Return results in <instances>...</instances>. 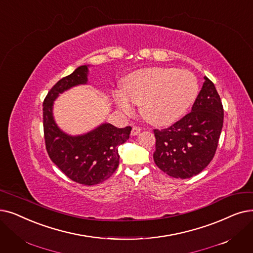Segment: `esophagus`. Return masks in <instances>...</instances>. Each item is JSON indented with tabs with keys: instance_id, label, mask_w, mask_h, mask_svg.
<instances>
[{
	"instance_id": "esophagus-1",
	"label": "esophagus",
	"mask_w": 253,
	"mask_h": 253,
	"mask_svg": "<svg viewBox=\"0 0 253 253\" xmlns=\"http://www.w3.org/2000/svg\"><path fill=\"white\" fill-rule=\"evenodd\" d=\"M140 128L139 127H133L132 128V130H131V135H133V136H135V135H137L139 132H140Z\"/></svg>"
}]
</instances>
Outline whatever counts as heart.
<instances>
[{"instance_id": "1", "label": "heart", "mask_w": 253, "mask_h": 253, "mask_svg": "<svg viewBox=\"0 0 253 253\" xmlns=\"http://www.w3.org/2000/svg\"><path fill=\"white\" fill-rule=\"evenodd\" d=\"M123 90L116 94L121 111L131 114L134 103L141 104L144 119L161 126L175 122L188 111L199 92V84L188 70L151 67L129 74Z\"/></svg>"}]
</instances>
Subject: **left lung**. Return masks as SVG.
Returning <instances> with one entry per match:
<instances>
[{"label": "left lung", "instance_id": "1", "mask_svg": "<svg viewBox=\"0 0 253 253\" xmlns=\"http://www.w3.org/2000/svg\"><path fill=\"white\" fill-rule=\"evenodd\" d=\"M189 114L167 129L154 130L156 166L172 178L188 179L213 159L223 126V106L207 76Z\"/></svg>", "mask_w": 253, "mask_h": 253}]
</instances>
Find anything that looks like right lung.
<instances>
[{"label": "right lung", "mask_w": 253, "mask_h": 253, "mask_svg": "<svg viewBox=\"0 0 253 253\" xmlns=\"http://www.w3.org/2000/svg\"><path fill=\"white\" fill-rule=\"evenodd\" d=\"M89 65H83L54 84L43 102V128L51 161L72 181L96 185L107 180L119 166V146L129 138L131 127L103 123L89 132L70 135L54 121L53 101L73 86L87 84Z\"/></svg>", "instance_id": "right-lung-1"}]
</instances>
